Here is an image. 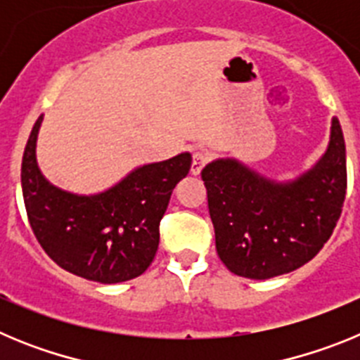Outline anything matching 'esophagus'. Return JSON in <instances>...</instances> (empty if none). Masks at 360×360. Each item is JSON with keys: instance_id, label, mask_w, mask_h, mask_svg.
Instances as JSON below:
<instances>
[{"instance_id": "obj_1", "label": "esophagus", "mask_w": 360, "mask_h": 360, "mask_svg": "<svg viewBox=\"0 0 360 360\" xmlns=\"http://www.w3.org/2000/svg\"><path fill=\"white\" fill-rule=\"evenodd\" d=\"M209 162V155L205 151H195L193 153V164H191V173L200 174L202 169L205 167V164Z\"/></svg>"}]
</instances>
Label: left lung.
Masks as SVG:
<instances>
[{"instance_id": "obj_1", "label": "left lung", "mask_w": 360, "mask_h": 360, "mask_svg": "<svg viewBox=\"0 0 360 360\" xmlns=\"http://www.w3.org/2000/svg\"><path fill=\"white\" fill-rule=\"evenodd\" d=\"M216 252L232 274L270 279L303 266L332 236L346 196V146L332 119L323 157L294 180H272L238 158L202 171Z\"/></svg>"}]
</instances>
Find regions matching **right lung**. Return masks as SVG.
Returning <instances> with one entry per match:
<instances>
[{"instance_id": "obj_1", "label": "right lung", "mask_w": 360, "mask_h": 360, "mask_svg": "<svg viewBox=\"0 0 360 360\" xmlns=\"http://www.w3.org/2000/svg\"><path fill=\"white\" fill-rule=\"evenodd\" d=\"M43 115L28 136L21 187L28 221L44 252L61 269L113 285L141 276L160 241V219L171 193L191 169V153L139 165L110 189L75 195L49 182L37 165Z\"/></svg>"}]
</instances>
